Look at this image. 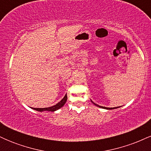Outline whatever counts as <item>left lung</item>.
Wrapping results in <instances>:
<instances>
[{
    "mask_svg": "<svg viewBox=\"0 0 151 151\" xmlns=\"http://www.w3.org/2000/svg\"><path fill=\"white\" fill-rule=\"evenodd\" d=\"M91 103H93V104H94L95 106H96L99 107V108H101V109H107V110H111V109H115L119 108V106H118V107H114V108H108V107H105V106H99V105L93 103V102L92 101H91Z\"/></svg>",
    "mask_w": 151,
    "mask_h": 151,
    "instance_id": "1",
    "label": "left lung"
}]
</instances>
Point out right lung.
<instances>
[{"label": "right lung", "mask_w": 151, "mask_h": 151, "mask_svg": "<svg viewBox=\"0 0 151 151\" xmlns=\"http://www.w3.org/2000/svg\"><path fill=\"white\" fill-rule=\"evenodd\" d=\"M67 100V94H66L65 96H64V98L61 100V101H60V102H58L57 104L52 106L47 107V108H32V107H31V109L37 111H40V112L44 111H47L53 112V111H55L58 110V109H60V108H62V107L65 104Z\"/></svg>", "instance_id": "1"}]
</instances>
